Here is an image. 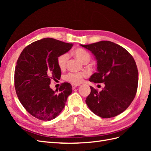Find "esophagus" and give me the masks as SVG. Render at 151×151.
<instances>
[{
    "label": "esophagus",
    "instance_id": "esophagus-1",
    "mask_svg": "<svg viewBox=\"0 0 151 151\" xmlns=\"http://www.w3.org/2000/svg\"><path fill=\"white\" fill-rule=\"evenodd\" d=\"M79 84H72V89H76L77 86H79Z\"/></svg>",
    "mask_w": 151,
    "mask_h": 151
}]
</instances>
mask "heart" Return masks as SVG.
I'll list each match as a JSON object with an SVG mask.
<instances>
[{
  "label": "heart",
  "mask_w": 151,
  "mask_h": 151,
  "mask_svg": "<svg viewBox=\"0 0 151 151\" xmlns=\"http://www.w3.org/2000/svg\"><path fill=\"white\" fill-rule=\"evenodd\" d=\"M74 55L75 57L81 61L83 63H87L91 59L90 54L83 48H77L74 50ZM69 58V55L67 53H64L60 54L57 57V64L59 68L63 69L67 65V61ZM87 76L86 73L85 72H79V73H68L65 76V80L67 82H69L74 84H79L82 83L83 79Z\"/></svg>",
  "instance_id": "b5f03b06"
}]
</instances>
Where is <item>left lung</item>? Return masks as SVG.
<instances>
[{"label": "left lung", "mask_w": 151, "mask_h": 151, "mask_svg": "<svg viewBox=\"0 0 151 151\" xmlns=\"http://www.w3.org/2000/svg\"><path fill=\"white\" fill-rule=\"evenodd\" d=\"M80 45L91 51L97 60V72L89 81L104 84L100 92L90 87L87 105L101 118L117 116L129 106L137 90L139 73L133 57L124 48L109 41Z\"/></svg>", "instance_id": "1"}]
</instances>
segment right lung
<instances>
[{
	"mask_svg": "<svg viewBox=\"0 0 151 151\" xmlns=\"http://www.w3.org/2000/svg\"><path fill=\"white\" fill-rule=\"evenodd\" d=\"M73 46L53 38H43L31 43L21 52L16 63L14 86L19 101L34 117L43 121L55 118L63 110L72 86L62 83L60 93L50 88L52 79L60 78L57 57Z\"/></svg>",
	"mask_w": 151,
	"mask_h": 151,
	"instance_id": "1",
	"label": "right lung"
}]
</instances>
